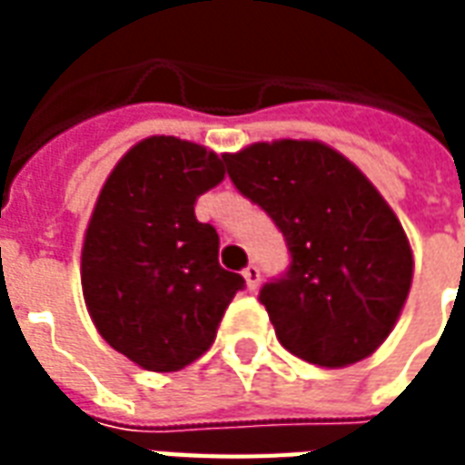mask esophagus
<instances>
[{"instance_id": "34e87169", "label": "esophagus", "mask_w": 465, "mask_h": 465, "mask_svg": "<svg viewBox=\"0 0 465 465\" xmlns=\"http://www.w3.org/2000/svg\"><path fill=\"white\" fill-rule=\"evenodd\" d=\"M243 279H246V286L249 289H259V283H262V272H259V266L256 263H249L246 269H243Z\"/></svg>"}]
</instances>
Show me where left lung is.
I'll use <instances>...</instances> for the list:
<instances>
[{
    "label": "left lung",
    "instance_id": "1",
    "mask_svg": "<svg viewBox=\"0 0 465 465\" xmlns=\"http://www.w3.org/2000/svg\"><path fill=\"white\" fill-rule=\"evenodd\" d=\"M223 162L292 253L286 273L259 293L283 349L329 369L371 356L399 322L413 279L409 239L386 199L322 142H259Z\"/></svg>",
    "mask_w": 465,
    "mask_h": 465
}]
</instances>
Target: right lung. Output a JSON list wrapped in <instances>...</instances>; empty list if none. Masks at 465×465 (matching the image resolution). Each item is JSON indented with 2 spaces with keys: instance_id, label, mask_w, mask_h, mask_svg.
I'll return each mask as SVG.
<instances>
[{
  "instance_id": "add662e5",
  "label": "right lung",
  "mask_w": 465,
  "mask_h": 465,
  "mask_svg": "<svg viewBox=\"0 0 465 465\" xmlns=\"http://www.w3.org/2000/svg\"><path fill=\"white\" fill-rule=\"evenodd\" d=\"M223 173V156L202 143L149 136L124 153L99 192L82 292L102 339L142 369L163 373L199 359L246 283L222 269L219 233L193 213Z\"/></svg>"
}]
</instances>
